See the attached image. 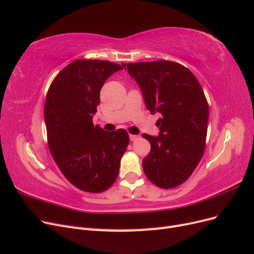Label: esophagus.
Instances as JSON below:
<instances>
[{
  "label": "esophagus",
  "mask_w": 254,
  "mask_h": 254,
  "mask_svg": "<svg viewBox=\"0 0 254 254\" xmlns=\"http://www.w3.org/2000/svg\"><path fill=\"white\" fill-rule=\"evenodd\" d=\"M129 139H130V141H131V142H133V141H135V140H137V139H139V135L130 134V135H129Z\"/></svg>",
  "instance_id": "obj_1"
}]
</instances>
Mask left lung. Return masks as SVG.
<instances>
[{"instance_id": "obj_1", "label": "left lung", "mask_w": 254, "mask_h": 254, "mask_svg": "<svg viewBox=\"0 0 254 254\" xmlns=\"http://www.w3.org/2000/svg\"><path fill=\"white\" fill-rule=\"evenodd\" d=\"M122 64L140 86L150 113L161 114L159 135L143 134L151 146L143 159L144 173L161 189L178 187L194 172L205 147L209 105L200 83L174 61Z\"/></svg>"}]
</instances>
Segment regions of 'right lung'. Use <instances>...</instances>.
I'll list each match as a JSON object with an SVG mask.
<instances>
[{
  "label": "right lung",
  "instance_id": "add662e5",
  "mask_svg": "<svg viewBox=\"0 0 254 254\" xmlns=\"http://www.w3.org/2000/svg\"><path fill=\"white\" fill-rule=\"evenodd\" d=\"M123 66L106 60H75L51 83L44 120L52 156L77 189L102 193L117 180L129 144L125 129L105 131L93 125L101 89Z\"/></svg>",
  "mask_w": 254,
  "mask_h": 254
}]
</instances>
